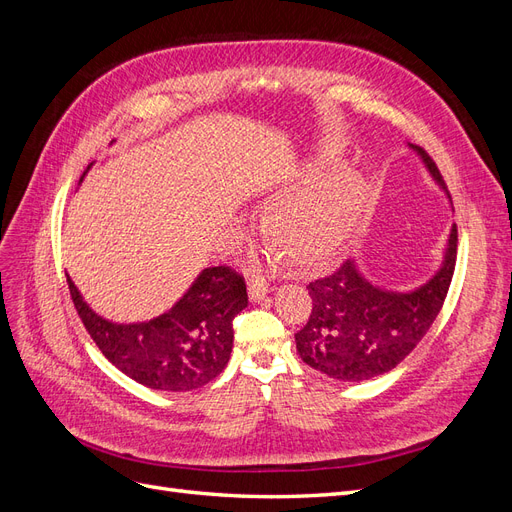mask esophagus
<instances>
[{
	"label": "esophagus",
	"instance_id": "34e87169",
	"mask_svg": "<svg viewBox=\"0 0 512 512\" xmlns=\"http://www.w3.org/2000/svg\"><path fill=\"white\" fill-rule=\"evenodd\" d=\"M269 292V284L262 280V277H252L250 284H247V294H250V301H262L265 294Z\"/></svg>",
	"mask_w": 512,
	"mask_h": 512
}]
</instances>
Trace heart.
<instances>
[{
	"mask_svg": "<svg viewBox=\"0 0 512 512\" xmlns=\"http://www.w3.org/2000/svg\"><path fill=\"white\" fill-rule=\"evenodd\" d=\"M367 205V188L359 177H342L314 194L290 198L271 211V230L284 252L316 265L329 258Z\"/></svg>",
	"mask_w": 512,
	"mask_h": 512,
	"instance_id": "b5f03b06",
	"label": "heart"
}]
</instances>
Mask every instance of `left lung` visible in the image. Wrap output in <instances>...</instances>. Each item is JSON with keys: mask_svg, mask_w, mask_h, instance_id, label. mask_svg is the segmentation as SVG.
I'll return each mask as SVG.
<instances>
[{"mask_svg": "<svg viewBox=\"0 0 512 512\" xmlns=\"http://www.w3.org/2000/svg\"><path fill=\"white\" fill-rule=\"evenodd\" d=\"M429 175L442 190L440 170L421 147ZM457 260V226L448 237L444 260L429 282L408 292L384 290L346 260L327 277L309 282L312 314L294 333L297 352L309 367L342 382H363L397 367L421 342L440 314Z\"/></svg>", "mask_w": 512, "mask_h": 512, "instance_id": "8db88e82", "label": "left lung"}]
</instances>
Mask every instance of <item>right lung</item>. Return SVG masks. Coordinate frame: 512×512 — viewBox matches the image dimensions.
I'll return each mask as SVG.
<instances>
[{
	"mask_svg": "<svg viewBox=\"0 0 512 512\" xmlns=\"http://www.w3.org/2000/svg\"><path fill=\"white\" fill-rule=\"evenodd\" d=\"M70 297L87 333L119 371L147 389L192 391L218 378L232 352V320L247 307L243 275L209 267L166 314L117 324L91 309L68 275Z\"/></svg>",
	"mask_w": 512,
	"mask_h": 512,
	"instance_id": "1",
	"label": "right lung"
}]
</instances>
